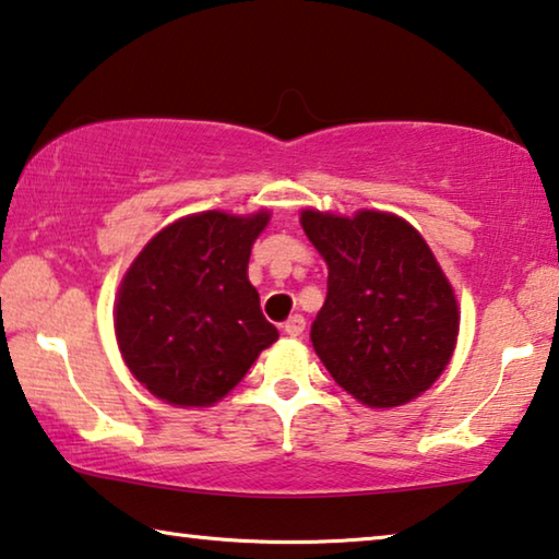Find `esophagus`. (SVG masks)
<instances>
[{
  "instance_id": "obj_1",
  "label": "esophagus",
  "mask_w": 559,
  "mask_h": 559,
  "mask_svg": "<svg viewBox=\"0 0 559 559\" xmlns=\"http://www.w3.org/2000/svg\"><path fill=\"white\" fill-rule=\"evenodd\" d=\"M304 331H306V318L300 316V313L290 316L288 321L283 323V333L290 335V338H300V335H304Z\"/></svg>"
}]
</instances>
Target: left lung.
Wrapping results in <instances>:
<instances>
[{"label":"left lung","instance_id":"8db88e82","mask_svg":"<svg viewBox=\"0 0 559 559\" xmlns=\"http://www.w3.org/2000/svg\"><path fill=\"white\" fill-rule=\"evenodd\" d=\"M300 226L328 263V296L311 341L335 383L368 407L428 391L453 358L460 313L453 286L405 218L362 209H306Z\"/></svg>","mask_w":559,"mask_h":559}]
</instances>
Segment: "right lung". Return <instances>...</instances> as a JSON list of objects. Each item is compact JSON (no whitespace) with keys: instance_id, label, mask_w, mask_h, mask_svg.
I'll return each mask as SVG.
<instances>
[{"instance_id":"1","label":"right lung","mask_w":559,"mask_h":559,"mask_svg":"<svg viewBox=\"0 0 559 559\" xmlns=\"http://www.w3.org/2000/svg\"><path fill=\"white\" fill-rule=\"evenodd\" d=\"M269 211H203L144 246L114 304L121 358L148 393L179 407L218 403L278 331L248 281L251 246Z\"/></svg>"}]
</instances>
